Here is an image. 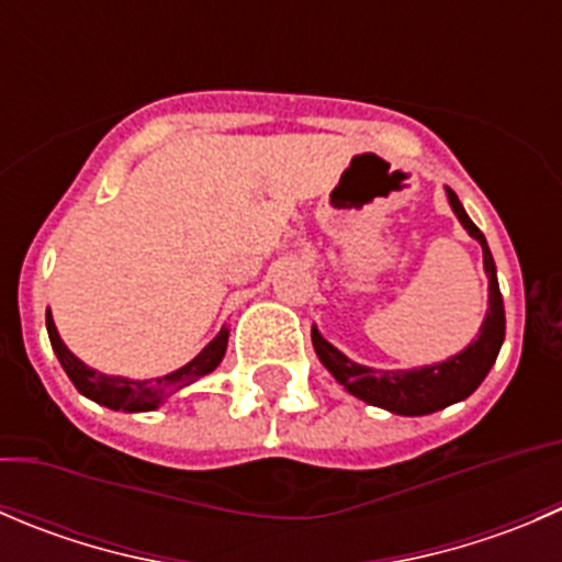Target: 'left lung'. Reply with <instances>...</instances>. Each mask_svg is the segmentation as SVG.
Returning <instances> with one entry per match:
<instances>
[{
    "label": "left lung",
    "instance_id": "1",
    "mask_svg": "<svg viewBox=\"0 0 562 562\" xmlns=\"http://www.w3.org/2000/svg\"><path fill=\"white\" fill-rule=\"evenodd\" d=\"M448 198L456 216L461 220V225L470 231V236H475L477 241H481L483 266H486L488 274V313L475 342H470L464 351L456 353L448 362L428 364V368L373 370L342 357L331 342H326L324 337L318 335V329H313V346L315 353L321 357V362L329 368V373L335 375L351 395L370 403V406L390 408V412L395 414H431L450 406V403L464 401V397H470L472 392L481 386V381L486 379L494 359H497L499 346H503L505 340V307L503 293H499L497 285V266H494L492 252H488L486 238L477 231L475 222L467 216L464 205L459 203L453 189H448Z\"/></svg>",
    "mask_w": 562,
    "mask_h": 562
}]
</instances>
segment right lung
Instances as JSON below:
<instances>
[{
  "mask_svg": "<svg viewBox=\"0 0 562 562\" xmlns=\"http://www.w3.org/2000/svg\"><path fill=\"white\" fill-rule=\"evenodd\" d=\"M46 329H48V340H52L54 353H57L59 364L65 368L68 379L74 381L76 390L81 395H87L90 401L101 403V406L114 408V412H148V408L159 406L165 397H170L172 392L183 390L192 381L203 379L205 373L216 368L225 357L227 348V329H222L198 357L192 359L189 364H183L181 370L170 375H161V379H150V381H128V379H112V375H103L98 370L87 368L81 359H76L74 353L65 348V342L59 340L57 326H54L52 313H46Z\"/></svg>",
  "mask_w": 562,
  "mask_h": 562,
  "instance_id": "add662e5",
  "label": "right lung"
}]
</instances>
